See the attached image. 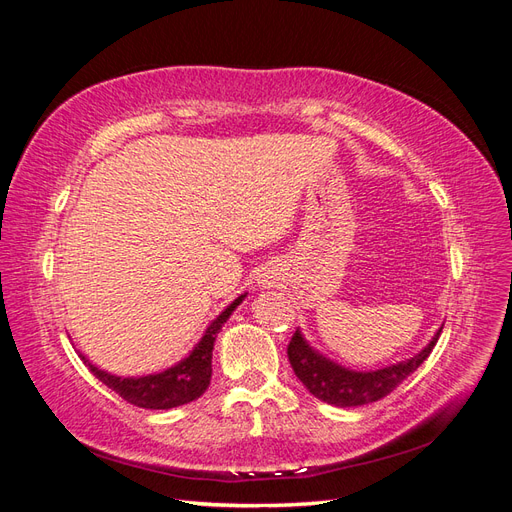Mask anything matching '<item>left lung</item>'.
I'll return each instance as SVG.
<instances>
[{
    "label": "left lung",
    "mask_w": 512,
    "mask_h": 512,
    "mask_svg": "<svg viewBox=\"0 0 512 512\" xmlns=\"http://www.w3.org/2000/svg\"><path fill=\"white\" fill-rule=\"evenodd\" d=\"M440 333L442 329L436 331V335L431 337V342L421 352L410 356L406 361L374 371H354L327 359L316 348L309 346L301 329H297L288 344V361L305 389L316 399L324 401V404L337 408L365 406L371 404V401L386 397L410 374H414L431 354Z\"/></svg>",
    "instance_id": "8db88e82"
}]
</instances>
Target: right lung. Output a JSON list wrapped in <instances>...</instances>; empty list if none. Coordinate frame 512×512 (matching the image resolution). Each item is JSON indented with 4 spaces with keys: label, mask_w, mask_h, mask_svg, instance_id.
Wrapping results in <instances>:
<instances>
[{
    "label": "right lung",
    "mask_w": 512,
    "mask_h": 512,
    "mask_svg": "<svg viewBox=\"0 0 512 512\" xmlns=\"http://www.w3.org/2000/svg\"><path fill=\"white\" fill-rule=\"evenodd\" d=\"M245 297L247 292H243L241 297L232 301L224 312L209 324L203 337H200V342L192 348V352L185 356V359H181L173 367L158 371V374L121 378L91 365L85 354L79 356L89 367L91 374H94L102 384H106L108 389L115 391L119 397L126 399L128 404L147 410H170L183 404H190V401L198 399L207 391V386L211 382V356L215 337H218L224 322L243 303Z\"/></svg>",
    "instance_id": "obj_1"
}]
</instances>
